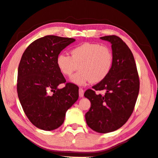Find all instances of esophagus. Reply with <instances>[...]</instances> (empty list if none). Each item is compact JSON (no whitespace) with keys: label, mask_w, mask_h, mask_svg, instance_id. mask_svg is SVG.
<instances>
[{"label":"esophagus","mask_w":158,"mask_h":158,"mask_svg":"<svg viewBox=\"0 0 158 158\" xmlns=\"http://www.w3.org/2000/svg\"><path fill=\"white\" fill-rule=\"evenodd\" d=\"M84 89H83L82 88H80L79 90V97H80V98L84 97Z\"/></svg>","instance_id":"34e87169"}]
</instances>
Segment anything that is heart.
Segmentation results:
<instances>
[{"label": "heart", "mask_w": 158, "mask_h": 158, "mask_svg": "<svg viewBox=\"0 0 158 158\" xmlns=\"http://www.w3.org/2000/svg\"><path fill=\"white\" fill-rule=\"evenodd\" d=\"M71 56L60 53L56 58L58 69L65 76L72 77V81L83 85L91 82L98 84L105 80L110 73L113 65V54L111 49L98 43L85 42L74 47Z\"/></svg>", "instance_id": "1"}]
</instances>
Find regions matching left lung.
Returning a JSON list of instances; mask_svg holds the SVG:
<instances>
[{
    "label": "left lung",
    "mask_w": 158,
    "mask_h": 158,
    "mask_svg": "<svg viewBox=\"0 0 158 158\" xmlns=\"http://www.w3.org/2000/svg\"><path fill=\"white\" fill-rule=\"evenodd\" d=\"M100 39L111 42L113 65L105 80L85 92L91 103L85 117L92 130L108 133L121 127L132 115L139 91V77L132 53L125 42L116 35ZM100 90H105V94L96 93Z\"/></svg>",
    "instance_id": "8db88e82"
}]
</instances>
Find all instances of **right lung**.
<instances>
[{"instance_id": "obj_1", "label": "right lung", "mask_w": 158, "mask_h": 158, "mask_svg": "<svg viewBox=\"0 0 158 158\" xmlns=\"http://www.w3.org/2000/svg\"><path fill=\"white\" fill-rule=\"evenodd\" d=\"M74 38L46 35L26 48L18 68L17 93L29 121L40 129L50 131L63 123L65 113L79 98V87L66 83L56 58ZM65 83L63 89H57Z\"/></svg>"}]
</instances>
